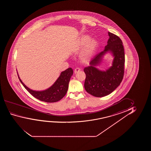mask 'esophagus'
I'll use <instances>...</instances> for the list:
<instances>
[{
  "mask_svg": "<svg viewBox=\"0 0 151 151\" xmlns=\"http://www.w3.org/2000/svg\"><path fill=\"white\" fill-rule=\"evenodd\" d=\"M81 70V68H76L75 69L74 73L76 74L79 71Z\"/></svg>",
  "mask_w": 151,
  "mask_h": 151,
  "instance_id": "obj_1",
  "label": "esophagus"
}]
</instances>
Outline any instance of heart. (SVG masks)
<instances>
[{"mask_svg": "<svg viewBox=\"0 0 151 151\" xmlns=\"http://www.w3.org/2000/svg\"><path fill=\"white\" fill-rule=\"evenodd\" d=\"M89 40L90 37L87 35H83L80 39L79 44L81 46L85 45L86 43H87L81 53V58L83 61H86L91 58L96 46V42L95 40Z\"/></svg>", "mask_w": 151, "mask_h": 151, "instance_id": "heart-1", "label": "heart"}]
</instances>
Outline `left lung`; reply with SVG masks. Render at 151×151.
I'll return each instance as SVG.
<instances>
[{
    "label": "left lung",
    "instance_id": "obj_1",
    "mask_svg": "<svg viewBox=\"0 0 151 151\" xmlns=\"http://www.w3.org/2000/svg\"><path fill=\"white\" fill-rule=\"evenodd\" d=\"M109 39L105 50L94 57L90 65L84 68L86 77L85 89L95 97H103L112 93L120 85L123 78L125 54L122 40L118 36L108 32ZM110 51L115 57L113 66L106 71H101L94 66L100 63L106 52Z\"/></svg>",
    "mask_w": 151,
    "mask_h": 151
}]
</instances>
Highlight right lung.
<instances>
[{"instance_id":"add662e5","label":"right lung","mask_w":151,"mask_h":151,"mask_svg":"<svg viewBox=\"0 0 151 151\" xmlns=\"http://www.w3.org/2000/svg\"><path fill=\"white\" fill-rule=\"evenodd\" d=\"M73 74L72 68H68L61 73L60 76L54 85L49 89L43 91H35L29 89L22 81L19 75V81L25 89L37 99L47 103H54L60 101L66 94L68 88L70 77Z\"/></svg>"}]
</instances>
